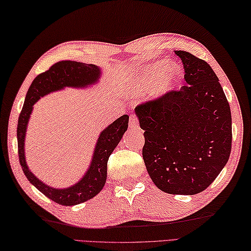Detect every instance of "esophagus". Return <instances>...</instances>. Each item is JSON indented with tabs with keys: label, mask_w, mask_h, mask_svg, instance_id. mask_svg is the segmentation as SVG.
<instances>
[{
	"label": "esophagus",
	"mask_w": 251,
	"mask_h": 251,
	"mask_svg": "<svg viewBox=\"0 0 251 251\" xmlns=\"http://www.w3.org/2000/svg\"><path fill=\"white\" fill-rule=\"evenodd\" d=\"M129 126L132 130H137L139 129V120H137L135 115L130 116V120H129Z\"/></svg>",
	"instance_id": "obj_1"
}]
</instances>
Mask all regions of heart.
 <instances>
[{
    "instance_id": "heart-1",
    "label": "heart",
    "mask_w": 251,
    "mask_h": 251,
    "mask_svg": "<svg viewBox=\"0 0 251 251\" xmlns=\"http://www.w3.org/2000/svg\"><path fill=\"white\" fill-rule=\"evenodd\" d=\"M183 78L182 66L173 61L169 64L166 59L143 66L130 76L127 90L131 94H150L152 99L168 94L180 85Z\"/></svg>"
}]
</instances>
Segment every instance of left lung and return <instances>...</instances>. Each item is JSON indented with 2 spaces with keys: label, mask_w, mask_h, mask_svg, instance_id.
I'll use <instances>...</instances> for the list:
<instances>
[{
  "label": "left lung",
  "mask_w": 251,
  "mask_h": 251,
  "mask_svg": "<svg viewBox=\"0 0 251 251\" xmlns=\"http://www.w3.org/2000/svg\"><path fill=\"white\" fill-rule=\"evenodd\" d=\"M186 85L135 107L144 130L143 159L165 193L195 195L206 190L231 154L232 116L217 75L206 61L176 50Z\"/></svg>",
  "instance_id": "8db88e82"
}]
</instances>
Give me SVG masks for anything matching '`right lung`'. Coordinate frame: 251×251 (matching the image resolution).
<instances>
[{
    "label": "right lung",
    "instance_id": "obj_1",
    "mask_svg": "<svg viewBox=\"0 0 251 251\" xmlns=\"http://www.w3.org/2000/svg\"><path fill=\"white\" fill-rule=\"evenodd\" d=\"M101 75L100 67L92 64L63 60L53 65L48 71L35 78L27 92L23 110L20 112L17 126L18 156L25 176L34 187L49 197L50 201L63 206H75L95 197L106 183L107 162L109 156L119 144L127 130L129 116L124 115L107 126L100 133L96 141L89 168L80 180L69 187L56 188L45 184L30 171L25 155V132L28 129L33 105L45 95L66 88L86 89L99 83Z\"/></svg>",
    "mask_w": 251,
    "mask_h": 251
}]
</instances>
